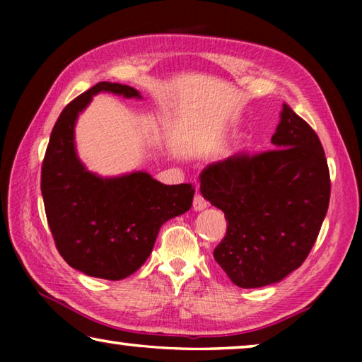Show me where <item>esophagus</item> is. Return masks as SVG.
I'll list each match as a JSON object with an SVG mask.
<instances>
[{
    "instance_id": "34e87169",
    "label": "esophagus",
    "mask_w": 362,
    "mask_h": 362,
    "mask_svg": "<svg viewBox=\"0 0 362 362\" xmlns=\"http://www.w3.org/2000/svg\"><path fill=\"white\" fill-rule=\"evenodd\" d=\"M206 207H207V201H206L199 193H196L194 199H193V209H194L196 212H198V211L206 209Z\"/></svg>"
}]
</instances>
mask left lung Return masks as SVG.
I'll return each instance as SVG.
<instances>
[{"instance_id":"1","label":"left lung","mask_w":362,"mask_h":362,"mask_svg":"<svg viewBox=\"0 0 362 362\" xmlns=\"http://www.w3.org/2000/svg\"><path fill=\"white\" fill-rule=\"evenodd\" d=\"M272 144L274 150L230 156L199 175L201 194L228 220L214 259L243 289L279 283L302 265L329 207L320 137L287 103Z\"/></svg>"}]
</instances>
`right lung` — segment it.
Returning a JSON list of instances; mask_svg holds the SVG:
<instances>
[{
	"label": "right lung",
	"mask_w": 362,
	"mask_h": 362,
	"mask_svg": "<svg viewBox=\"0 0 362 362\" xmlns=\"http://www.w3.org/2000/svg\"><path fill=\"white\" fill-rule=\"evenodd\" d=\"M99 93L142 99L137 89L97 83L60 113L41 168V193L59 254L88 276L118 281L144 265L164 222L193 203L189 183L164 185L145 170L100 177L86 169L75 146L79 113Z\"/></svg>",
	"instance_id": "obj_1"
}]
</instances>
